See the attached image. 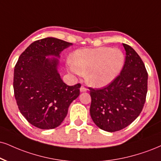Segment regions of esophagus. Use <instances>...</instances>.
<instances>
[{
  "label": "esophagus",
  "mask_w": 161,
  "mask_h": 161,
  "mask_svg": "<svg viewBox=\"0 0 161 161\" xmlns=\"http://www.w3.org/2000/svg\"><path fill=\"white\" fill-rule=\"evenodd\" d=\"M80 92H86V91H87V89L84 86H81V87L80 88Z\"/></svg>",
  "instance_id": "1"
}]
</instances>
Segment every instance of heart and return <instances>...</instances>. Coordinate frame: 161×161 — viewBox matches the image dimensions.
Returning a JSON list of instances; mask_svg holds the SVG:
<instances>
[{"instance_id":"b5f03b06","label":"heart","mask_w":161,"mask_h":161,"mask_svg":"<svg viewBox=\"0 0 161 161\" xmlns=\"http://www.w3.org/2000/svg\"><path fill=\"white\" fill-rule=\"evenodd\" d=\"M125 62L122 50L108 47L80 49L75 51L69 69L76 75L85 74L87 83L102 87L112 82L120 74Z\"/></svg>"}]
</instances>
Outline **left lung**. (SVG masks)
<instances>
[{"label": "left lung", "mask_w": 161, "mask_h": 161, "mask_svg": "<svg viewBox=\"0 0 161 161\" xmlns=\"http://www.w3.org/2000/svg\"><path fill=\"white\" fill-rule=\"evenodd\" d=\"M125 62L121 73L102 88H91L90 115L98 128L108 132L122 130L137 118L148 90V72L131 47L123 44Z\"/></svg>", "instance_id": "left-lung-1"}]
</instances>
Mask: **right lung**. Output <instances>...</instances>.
<instances>
[{
    "instance_id": "obj_1",
    "label": "right lung",
    "mask_w": 161,
    "mask_h": 161,
    "mask_svg": "<svg viewBox=\"0 0 161 161\" xmlns=\"http://www.w3.org/2000/svg\"><path fill=\"white\" fill-rule=\"evenodd\" d=\"M47 37L33 42L20 55L14 69L13 89L21 114L27 122L41 129L58 127L69 105L80 95V84L68 86L57 72L59 53L71 45Z\"/></svg>"
}]
</instances>
